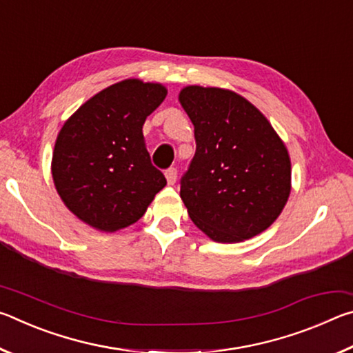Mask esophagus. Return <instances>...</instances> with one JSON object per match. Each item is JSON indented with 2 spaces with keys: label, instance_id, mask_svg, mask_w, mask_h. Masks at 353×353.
<instances>
[{
  "label": "esophagus",
  "instance_id": "obj_1",
  "mask_svg": "<svg viewBox=\"0 0 353 353\" xmlns=\"http://www.w3.org/2000/svg\"><path fill=\"white\" fill-rule=\"evenodd\" d=\"M165 177H166V181H168V185H174L177 181V170L168 168L165 171Z\"/></svg>",
  "mask_w": 353,
  "mask_h": 353
}]
</instances>
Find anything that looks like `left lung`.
Returning a JSON list of instances; mask_svg holds the SVG:
<instances>
[{
  "mask_svg": "<svg viewBox=\"0 0 353 353\" xmlns=\"http://www.w3.org/2000/svg\"><path fill=\"white\" fill-rule=\"evenodd\" d=\"M179 101L194 126L196 152L181 179L193 223L218 243L266 230L291 191L286 146L246 98L216 87L182 88Z\"/></svg>",
  "mask_w": 353,
  "mask_h": 353,
  "instance_id": "1",
  "label": "left lung"
}]
</instances>
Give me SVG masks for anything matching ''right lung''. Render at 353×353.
<instances>
[{
    "label": "right lung",
    "instance_id": "add662e5",
    "mask_svg": "<svg viewBox=\"0 0 353 353\" xmlns=\"http://www.w3.org/2000/svg\"><path fill=\"white\" fill-rule=\"evenodd\" d=\"M166 93L162 83L126 79L65 121L52 152V179L63 204L85 224L101 232L124 229L166 185L143 137V124Z\"/></svg>",
    "mask_w": 353,
    "mask_h": 353
}]
</instances>
